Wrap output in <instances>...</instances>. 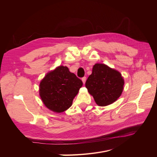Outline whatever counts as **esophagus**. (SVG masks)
Instances as JSON below:
<instances>
[{
	"mask_svg": "<svg viewBox=\"0 0 157 157\" xmlns=\"http://www.w3.org/2000/svg\"><path fill=\"white\" fill-rule=\"evenodd\" d=\"M82 82L84 84L86 82V77H84L82 78Z\"/></svg>",
	"mask_w": 157,
	"mask_h": 157,
	"instance_id": "1",
	"label": "esophagus"
}]
</instances>
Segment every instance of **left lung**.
<instances>
[{"label": "left lung", "instance_id": "8db88e82", "mask_svg": "<svg viewBox=\"0 0 157 157\" xmlns=\"http://www.w3.org/2000/svg\"><path fill=\"white\" fill-rule=\"evenodd\" d=\"M124 84V79L118 71L105 64L96 63L85 86L98 105L106 106L120 97Z\"/></svg>", "mask_w": 157, "mask_h": 157}]
</instances>
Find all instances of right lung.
Instances as JSON below:
<instances>
[{"mask_svg": "<svg viewBox=\"0 0 157 157\" xmlns=\"http://www.w3.org/2000/svg\"><path fill=\"white\" fill-rule=\"evenodd\" d=\"M82 82L69 69L59 66L47 74L40 84V96L51 111L63 112L71 105Z\"/></svg>", "mask_w": 157, "mask_h": 157, "instance_id": "add662e5", "label": "right lung"}]
</instances>
